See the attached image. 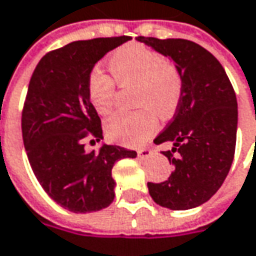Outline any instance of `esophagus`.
Segmentation results:
<instances>
[{"label": "esophagus", "mask_w": 256, "mask_h": 256, "mask_svg": "<svg viewBox=\"0 0 256 256\" xmlns=\"http://www.w3.org/2000/svg\"><path fill=\"white\" fill-rule=\"evenodd\" d=\"M154 155V150L151 146H144V148H140L138 150V156L142 158V160H148Z\"/></svg>", "instance_id": "esophagus-1"}]
</instances>
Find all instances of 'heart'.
I'll return each mask as SVG.
<instances>
[{
	"mask_svg": "<svg viewBox=\"0 0 256 256\" xmlns=\"http://www.w3.org/2000/svg\"><path fill=\"white\" fill-rule=\"evenodd\" d=\"M112 74L94 71L88 81V95L94 108L106 114L115 100V82L120 86L135 85L134 100L141 108L116 111L105 122L106 134L118 142L135 145L145 141L158 128V112L170 116L181 102L182 78L175 65L165 61L161 52L142 44H126L108 60Z\"/></svg>",
	"mask_w": 256,
	"mask_h": 256,
	"instance_id": "obj_1",
	"label": "heart"
}]
</instances>
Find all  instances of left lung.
<instances>
[{"mask_svg": "<svg viewBox=\"0 0 256 256\" xmlns=\"http://www.w3.org/2000/svg\"><path fill=\"white\" fill-rule=\"evenodd\" d=\"M136 40L172 60L182 78L174 120L154 140L156 145L172 144L162 154L174 172L161 184L148 182V191L164 208L191 210L208 201L230 172L236 144V95L221 62L201 45L181 38Z\"/></svg>", "mask_w": 256, "mask_h": 256, "instance_id": "8db88e82", "label": "left lung"}]
</instances>
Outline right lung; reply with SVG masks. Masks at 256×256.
<instances>
[{
	"label": "right lung",
	"instance_id": "add662e5",
	"mask_svg": "<svg viewBox=\"0 0 256 256\" xmlns=\"http://www.w3.org/2000/svg\"><path fill=\"white\" fill-rule=\"evenodd\" d=\"M130 40L122 35L70 42L41 58L28 85L21 120L28 161L44 191L75 214L106 208L115 196L114 164L136 156L106 144L88 151L82 142L86 136L102 140L88 95L94 65Z\"/></svg>",
	"mask_w": 256,
	"mask_h": 256
}]
</instances>
